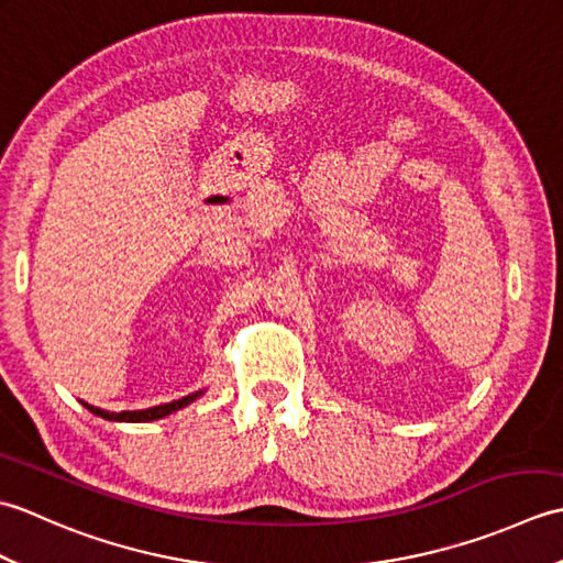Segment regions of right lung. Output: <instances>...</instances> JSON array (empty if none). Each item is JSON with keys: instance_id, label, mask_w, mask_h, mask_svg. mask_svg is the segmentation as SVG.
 <instances>
[{"instance_id": "right-lung-1", "label": "right lung", "mask_w": 563, "mask_h": 563, "mask_svg": "<svg viewBox=\"0 0 563 563\" xmlns=\"http://www.w3.org/2000/svg\"><path fill=\"white\" fill-rule=\"evenodd\" d=\"M200 394V391H198ZM198 394H190V397H184V399H178V401H172V404H162V406H154V409H147V411H121V413H109V411H101V409H93V406H89V404H84L87 406V409L91 411V413H97V416H103V418H109V421H157V418H164V416H169L172 411H176V409H181V406H186V404H190L194 401Z\"/></svg>"}]
</instances>
